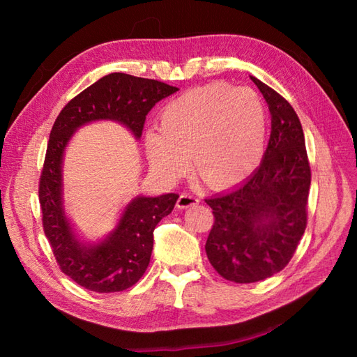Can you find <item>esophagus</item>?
<instances>
[{
    "label": "esophagus",
    "mask_w": 357,
    "mask_h": 357,
    "mask_svg": "<svg viewBox=\"0 0 357 357\" xmlns=\"http://www.w3.org/2000/svg\"><path fill=\"white\" fill-rule=\"evenodd\" d=\"M196 204H199V199L196 198V196L188 195V193H183L176 201V207L178 208H188L192 206H196Z\"/></svg>",
    "instance_id": "1"
}]
</instances>
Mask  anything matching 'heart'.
<instances>
[{
  "label": "heart",
  "instance_id": "1",
  "mask_svg": "<svg viewBox=\"0 0 357 357\" xmlns=\"http://www.w3.org/2000/svg\"><path fill=\"white\" fill-rule=\"evenodd\" d=\"M267 135L264 102L250 89L210 84L187 90L159 113V130H147L150 167L176 183L190 165L204 184L225 190L259 165Z\"/></svg>",
  "mask_w": 357,
  "mask_h": 357
}]
</instances>
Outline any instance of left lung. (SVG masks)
Masks as SVG:
<instances>
[{"label": "left lung", "mask_w": 357, "mask_h": 357, "mask_svg": "<svg viewBox=\"0 0 357 357\" xmlns=\"http://www.w3.org/2000/svg\"><path fill=\"white\" fill-rule=\"evenodd\" d=\"M250 78L271 115L267 150L244 183L206 199L215 215L206 242L207 257L219 275L238 284L267 279L290 262L307 227L312 183L298 115L271 87Z\"/></svg>", "instance_id": "obj_1"}]
</instances>
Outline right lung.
<instances>
[{
  "mask_svg": "<svg viewBox=\"0 0 357 357\" xmlns=\"http://www.w3.org/2000/svg\"><path fill=\"white\" fill-rule=\"evenodd\" d=\"M178 90L161 81L110 73L75 96L52 127L38 190L44 233L61 271L90 291H123L138 282L149 267L155 227L172 213L179 196H136L107 236L81 241L64 210V151L73 133L95 121H115L139 139L147 113Z\"/></svg>",
  "mask_w": 357,
  "mask_h": 357,
  "instance_id": "add662e5",
  "label": "right lung"
}]
</instances>
